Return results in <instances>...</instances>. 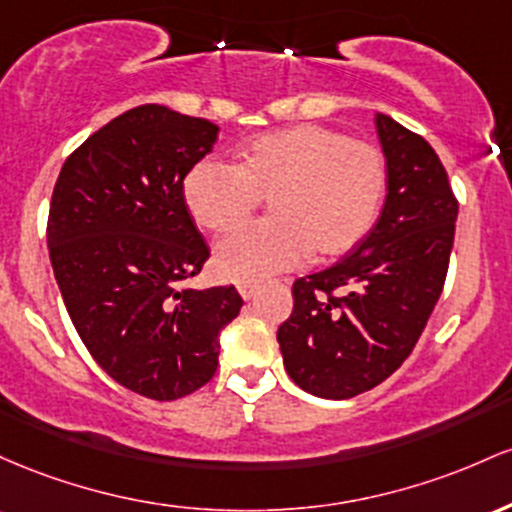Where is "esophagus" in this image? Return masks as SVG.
I'll list each match as a JSON object with an SVG mask.
<instances>
[{
    "mask_svg": "<svg viewBox=\"0 0 512 512\" xmlns=\"http://www.w3.org/2000/svg\"><path fill=\"white\" fill-rule=\"evenodd\" d=\"M258 287H261L258 283H239L237 290H239V295L244 297V300H251V297H254L258 292Z\"/></svg>",
    "mask_w": 512,
    "mask_h": 512,
    "instance_id": "esophagus-1",
    "label": "esophagus"
}]
</instances>
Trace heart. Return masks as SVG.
<instances>
[{
	"label": "heart",
	"mask_w": 512,
	"mask_h": 512,
	"mask_svg": "<svg viewBox=\"0 0 512 512\" xmlns=\"http://www.w3.org/2000/svg\"><path fill=\"white\" fill-rule=\"evenodd\" d=\"M384 191L380 149L321 125L256 137L239 164L203 159L183 183L193 220L208 232L239 225L268 198V220L234 229L215 249V271L239 283L292 271L309 251L346 254L375 225Z\"/></svg>",
	"instance_id": "heart-1"
}]
</instances>
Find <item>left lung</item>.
Instances as JSON below:
<instances>
[{"label":"left lung","mask_w":512,"mask_h":512,"mask_svg":"<svg viewBox=\"0 0 512 512\" xmlns=\"http://www.w3.org/2000/svg\"><path fill=\"white\" fill-rule=\"evenodd\" d=\"M387 200L377 225L341 263L297 278L295 307L278 329L285 370L304 392L350 399L387 380L433 314L459 203L435 149L377 116Z\"/></svg>","instance_id":"obj_1"}]
</instances>
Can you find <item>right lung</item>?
<instances>
[{"label": "right lung", "instance_id": "1", "mask_svg": "<svg viewBox=\"0 0 512 512\" xmlns=\"http://www.w3.org/2000/svg\"><path fill=\"white\" fill-rule=\"evenodd\" d=\"M217 130L159 103L130 108L67 157L50 200V263L74 329L103 372L147 399L208 384L244 304L234 285L183 287L210 258L183 179Z\"/></svg>", "mask_w": 512, "mask_h": 512}]
</instances>
